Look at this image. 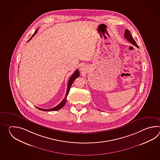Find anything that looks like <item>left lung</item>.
<instances>
[{
    "label": "left lung",
    "instance_id": "left-lung-1",
    "mask_svg": "<svg viewBox=\"0 0 160 160\" xmlns=\"http://www.w3.org/2000/svg\"><path fill=\"white\" fill-rule=\"evenodd\" d=\"M124 37L126 38L128 41L130 43H131L132 44H133L134 46H136L137 48H138V44H137L136 41H134V39H133L132 36L131 35V34L130 33L128 29H126V30L125 31V34H124Z\"/></svg>",
    "mask_w": 160,
    "mask_h": 160
}]
</instances>
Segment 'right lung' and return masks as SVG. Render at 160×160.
<instances>
[{
	"label": "right lung",
	"instance_id": "right-lung-1",
	"mask_svg": "<svg viewBox=\"0 0 160 160\" xmlns=\"http://www.w3.org/2000/svg\"><path fill=\"white\" fill-rule=\"evenodd\" d=\"M37 30H37L35 31V32H34V34L32 35V36L30 38V39L28 41H27V42H28V41H30L31 39L34 37V35H35V34L37 33ZM79 77V72L78 70L77 69V70H75V72H74V74L71 76V77L68 79V88H67V91H66V93L65 98L62 101V102H61L59 104H58V105L56 106L55 107L53 108L49 109H41V108H38V107H36V108H37V109H39V110H42V111H48V112H49V111H57V110H58L61 109L65 105V103H66V101H67V97H68V92H69L70 89V88H71V86H72V83L74 82L75 79L77 78V77Z\"/></svg>",
	"mask_w": 160,
	"mask_h": 160
}]
</instances>
